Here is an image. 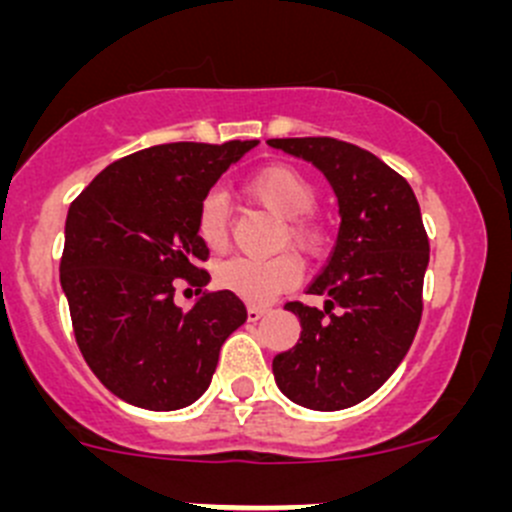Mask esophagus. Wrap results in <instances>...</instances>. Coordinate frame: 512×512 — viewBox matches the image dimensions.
<instances>
[{"label":"esophagus","mask_w":512,"mask_h":512,"mask_svg":"<svg viewBox=\"0 0 512 512\" xmlns=\"http://www.w3.org/2000/svg\"><path fill=\"white\" fill-rule=\"evenodd\" d=\"M265 314H270V307H260V304H250V307H247V319H250V322H257V319H262Z\"/></svg>","instance_id":"1"}]
</instances>
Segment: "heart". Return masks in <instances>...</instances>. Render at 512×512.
Returning <instances> with one entry per match:
<instances>
[{
    "instance_id": "heart-1",
    "label": "heart",
    "mask_w": 512,
    "mask_h": 512,
    "mask_svg": "<svg viewBox=\"0 0 512 512\" xmlns=\"http://www.w3.org/2000/svg\"><path fill=\"white\" fill-rule=\"evenodd\" d=\"M245 193L255 203L277 215L282 223L280 242H289L304 255H314L322 247V227L302 218L317 203V188L304 173L292 165H267L245 183ZM195 232L210 252H223L230 240V208L220 193H208L198 205ZM215 280L223 289H230L247 302H270L275 294L285 292L299 282L297 257L282 255L255 260V257H232L215 272Z\"/></svg>"
}]
</instances>
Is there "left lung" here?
<instances>
[{"label":"left lung","instance_id":"left-lung-1","mask_svg":"<svg viewBox=\"0 0 512 512\" xmlns=\"http://www.w3.org/2000/svg\"><path fill=\"white\" fill-rule=\"evenodd\" d=\"M267 143L317 165L342 215L337 245L307 287L324 309L285 304L302 334L272 359L275 381L304 409H349L394 374L416 337L428 267L421 208L406 178L364 148L327 136Z\"/></svg>","mask_w":512,"mask_h":512}]
</instances>
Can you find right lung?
<instances>
[{
    "label": "right lung",
    "mask_w": 512,
    "mask_h": 512,
    "mask_svg": "<svg viewBox=\"0 0 512 512\" xmlns=\"http://www.w3.org/2000/svg\"><path fill=\"white\" fill-rule=\"evenodd\" d=\"M257 141L163 143L91 180L66 215L61 289L86 364L113 396L148 411L185 409L210 386L225 339L247 309L230 289L205 292L208 247L198 205ZM203 291L193 310L174 280Z\"/></svg>",
    "instance_id": "obj_1"
}]
</instances>
